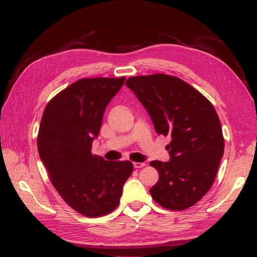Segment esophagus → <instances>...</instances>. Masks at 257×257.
<instances>
[{
	"mask_svg": "<svg viewBox=\"0 0 257 257\" xmlns=\"http://www.w3.org/2000/svg\"><path fill=\"white\" fill-rule=\"evenodd\" d=\"M133 166H134V168L139 169V168L145 167V166H147V165H146V163H134V164H133Z\"/></svg>",
	"mask_w": 257,
	"mask_h": 257,
	"instance_id": "34e87169",
	"label": "esophagus"
}]
</instances>
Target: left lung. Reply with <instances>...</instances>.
Masks as SVG:
<instances>
[{
	"label": "left lung",
	"instance_id": "8db88e82",
	"mask_svg": "<svg viewBox=\"0 0 257 257\" xmlns=\"http://www.w3.org/2000/svg\"><path fill=\"white\" fill-rule=\"evenodd\" d=\"M125 84L148 110L156 132L172 137L166 147L168 163H150L159 173L158 182L150 190L152 199L168 210L188 209L212 186L223 156L217 111L203 94L177 76H131Z\"/></svg>",
	"mask_w": 257,
	"mask_h": 257
}]
</instances>
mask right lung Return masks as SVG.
<instances>
[{
    "label": "right lung",
    "mask_w": 257,
    "mask_h": 257,
    "mask_svg": "<svg viewBox=\"0 0 257 257\" xmlns=\"http://www.w3.org/2000/svg\"><path fill=\"white\" fill-rule=\"evenodd\" d=\"M124 81V76L75 81L48 101L40 121L38 152L53 186L67 205L89 218L117 208L133 173L131 161H107L91 154L103 112Z\"/></svg>",
    "instance_id": "right-lung-1"
}]
</instances>
